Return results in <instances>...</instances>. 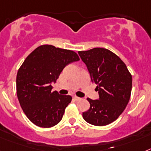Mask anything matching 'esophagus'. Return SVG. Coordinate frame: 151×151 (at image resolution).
I'll use <instances>...</instances> for the list:
<instances>
[{
  "instance_id": "1",
  "label": "esophagus",
  "mask_w": 151,
  "mask_h": 151,
  "mask_svg": "<svg viewBox=\"0 0 151 151\" xmlns=\"http://www.w3.org/2000/svg\"><path fill=\"white\" fill-rule=\"evenodd\" d=\"M73 100H74V101H80V100H81V98H80V97H77V96H73Z\"/></svg>"
}]
</instances>
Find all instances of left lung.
Returning <instances> with one entry per match:
<instances>
[{"label": "left lung", "instance_id": "obj_1", "mask_svg": "<svg viewBox=\"0 0 151 151\" xmlns=\"http://www.w3.org/2000/svg\"><path fill=\"white\" fill-rule=\"evenodd\" d=\"M97 85L99 100L87 98L90 109L83 113L84 121L94 126L110 124L124 111L130 98L132 75L121 58L106 48L78 51Z\"/></svg>", "mask_w": 151, "mask_h": 151}]
</instances>
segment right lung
Here are the masks:
<instances>
[{
	"label": "right lung",
	"mask_w": 151,
	"mask_h": 151,
	"mask_svg": "<svg viewBox=\"0 0 151 151\" xmlns=\"http://www.w3.org/2000/svg\"><path fill=\"white\" fill-rule=\"evenodd\" d=\"M80 60L76 52L44 44L33 50L19 68L16 79L17 95L25 115L33 124L44 128L61 121L70 95L52 91L67 64Z\"/></svg>",
	"instance_id": "right-lung-1"
}]
</instances>
